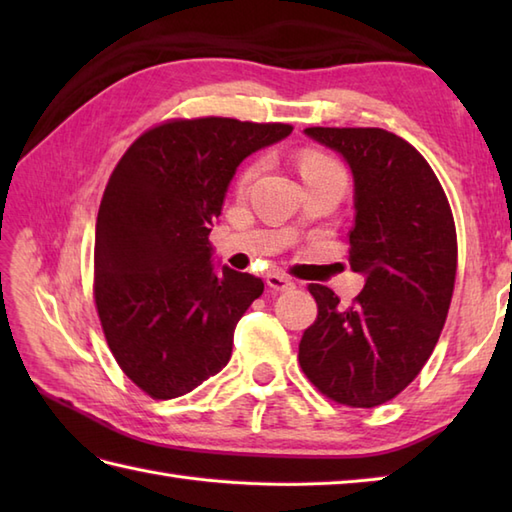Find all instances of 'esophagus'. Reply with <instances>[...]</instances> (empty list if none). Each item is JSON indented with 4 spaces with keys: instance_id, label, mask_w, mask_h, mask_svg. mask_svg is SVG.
Returning <instances> with one entry per match:
<instances>
[{
    "instance_id": "1",
    "label": "esophagus",
    "mask_w": 512,
    "mask_h": 512,
    "mask_svg": "<svg viewBox=\"0 0 512 512\" xmlns=\"http://www.w3.org/2000/svg\"><path fill=\"white\" fill-rule=\"evenodd\" d=\"M266 284H268V288H273L277 292H284V290H290L292 286H295L286 275H279V273H270L266 277Z\"/></svg>"
}]
</instances>
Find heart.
Returning a JSON list of instances; mask_svg holds the SVG:
<instances>
[{"label":"heart","instance_id":"heart-1","mask_svg":"<svg viewBox=\"0 0 512 512\" xmlns=\"http://www.w3.org/2000/svg\"><path fill=\"white\" fill-rule=\"evenodd\" d=\"M299 167H301V176H303V178L314 176V173H330V171L343 173V169H341L339 165H336V162H334L332 158L323 156V154H317V151H308V154L301 158ZM257 171H259V162H253V165H248V167L242 171V176H239V182H237L239 189H246L248 184L253 182V178L257 176Z\"/></svg>","mask_w":512,"mask_h":512}]
</instances>
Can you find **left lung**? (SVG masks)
Masks as SVG:
<instances>
[{
	"label": "left lung",
	"mask_w": 512,
	"mask_h": 512,
	"mask_svg": "<svg viewBox=\"0 0 512 512\" xmlns=\"http://www.w3.org/2000/svg\"><path fill=\"white\" fill-rule=\"evenodd\" d=\"M354 176L350 266L361 295L341 306L310 284L319 314L299 343V365L323 396L347 407L396 398L436 347L447 321L458 235L436 173L407 140L378 127H308Z\"/></svg>",
	"instance_id": "left-lung-1"
}]
</instances>
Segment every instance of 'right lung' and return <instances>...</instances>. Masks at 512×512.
<instances>
[{"label": "right lung", "instance_id": "1", "mask_svg": "<svg viewBox=\"0 0 512 512\" xmlns=\"http://www.w3.org/2000/svg\"><path fill=\"white\" fill-rule=\"evenodd\" d=\"M292 132L286 123L171 118L140 134L107 182L94 301L118 367L156 400L189 394L233 352L264 281L211 264V224L235 171Z\"/></svg>", "mask_w": 512, "mask_h": 512}]
</instances>
